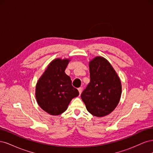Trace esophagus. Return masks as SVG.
Here are the masks:
<instances>
[{"instance_id":"esophagus-1","label":"esophagus","mask_w":153,"mask_h":153,"mask_svg":"<svg viewBox=\"0 0 153 153\" xmlns=\"http://www.w3.org/2000/svg\"><path fill=\"white\" fill-rule=\"evenodd\" d=\"M78 91H79V94H80V95L81 94V93H82V87H79L78 89Z\"/></svg>"}]
</instances>
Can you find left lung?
Listing matches in <instances>:
<instances>
[{
	"label": "left lung",
	"instance_id": "obj_1",
	"mask_svg": "<svg viewBox=\"0 0 153 153\" xmlns=\"http://www.w3.org/2000/svg\"><path fill=\"white\" fill-rule=\"evenodd\" d=\"M90 82L81 98L88 112L96 117L109 114L118 105L121 96V83L109 62L96 57L89 62Z\"/></svg>",
	"mask_w": 153,
	"mask_h": 153
}]
</instances>
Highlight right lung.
<instances>
[{
	"label": "right lung",
	"mask_w": 153,
	"mask_h": 153,
	"mask_svg": "<svg viewBox=\"0 0 153 153\" xmlns=\"http://www.w3.org/2000/svg\"><path fill=\"white\" fill-rule=\"evenodd\" d=\"M69 60L56 59L51 62L36 87L39 106L50 115L65 112L71 100L79 95L73 87L70 77L64 72Z\"/></svg>",
	"instance_id": "right-lung-1"
}]
</instances>
